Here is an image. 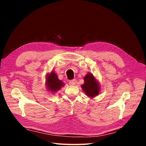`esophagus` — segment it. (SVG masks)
Returning a JSON list of instances; mask_svg holds the SVG:
<instances>
[{
  "label": "esophagus",
  "mask_w": 146,
  "mask_h": 146,
  "mask_svg": "<svg viewBox=\"0 0 146 146\" xmlns=\"http://www.w3.org/2000/svg\"><path fill=\"white\" fill-rule=\"evenodd\" d=\"M76 82H77V81L76 79H73V80H71V81H70L69 84L71 86H74L75 84H76Z\"/></svg>",
  "instance_id": "obj_1"
}]
</instances>
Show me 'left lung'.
Returning a JSON list of instances; mask_svg holds the SVG:
<instances>
[{"mask_svg": "<svg viewBox=\"0 0 146 146\" xmlns=\"http://www.w3.org/2000/svg\"><path fill=\"white\" fill-rule=\"evenodd\" d=\"M84 83L81 87L88 97L93 98L99 95L100 92V84L92 73H88L84 78Z\"/></svg>", "mask_w": 146, "mask_h": 146, "instance_id": "1", "label": "left lung"}]
</instances>
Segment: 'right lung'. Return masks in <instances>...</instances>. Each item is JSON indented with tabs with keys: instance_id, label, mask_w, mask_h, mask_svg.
I'll list each match as a JSON object with an SVG mask.
<instances>
[{
	"instance_id": "add662e5",
	"label": "right lung",
	"mask_w": 146,
	"mask_h": 146,
	"mask_svg": "<svg viewBox=\"0 0 146 146\" xmlns=\"http://www.w3.org/2000/svg\"><path fill=\"white\" fill-rule=\"evenodd\" d=\"M45 85L48 92L53 93L59 90L64 86V83L58 79V75L52 70L46 75Z\"/></svg>"
}]
</instances>
